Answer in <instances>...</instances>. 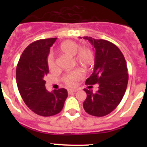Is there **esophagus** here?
Wrapping results in <instances>:
<instances>
[{
	"mask_svg": "<svg viewBox=\"0 0 147 147\" xmlns=\"http://www.w3.org/2000/svg\"><path fill=\"white\" fill-rule=\"evenodd\" d=\"M77 91V90H68V94H71V93H76Z\"/></svg>",
	"mask_w": 147,
	"mask_h": 147,
	"instance_id": "esophagus-1",
	"label": "esophagus"
}]
</instances>
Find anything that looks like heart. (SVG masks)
I'll list each match as a JSON object with an SVG mask.
<instances>
[{
	"mask_svg": "<svg viewBox=\"0 0 147 147\" xmlns=\"http://www.w3.org/2000/svg\"><path fill=\"white\" fill-rule=\"evenodd\" d=\"M59 52L74 57L75 61L84 67H88L93 62V53L88 48H80L79 44L74 41H65L62 42L59 48ZM48 66L49 69L53 70L56 67V62L53 56H49L48 59ZM83 74L80 70H75L66 74L63 78L65 83L67 86H74L76 82L82 79Z\"/></svg>",
	"mask_w": 147,
	"mask_h": 147,
	"instance_id": "1",
	"label": "heart"
}]
</instances>
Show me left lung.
<instances>
[{"label":"left lung","instance_id":"obj_1","mask_svg":"<svg viewBox=\"0 0 147 147\" xmlns=\"http://www.w3.org/2000/svg\"><path fill=\"white\" fill-rule=\"evenodd\" d=\"M83 39L88 40L95 50L93 72L85 83L98 85L96 93L84 89L87 98L83 107L90 115L102 117L115 110L124 96L128 83L127 64L120 49L112 42L91 37Z\"/></svg>","mask_w":147,"mask_h":147}]
</instances>
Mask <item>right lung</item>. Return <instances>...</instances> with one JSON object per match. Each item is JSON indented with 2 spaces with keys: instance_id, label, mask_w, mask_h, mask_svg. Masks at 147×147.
I'll list each match as a JSON object with an SVG mask.
<instances>
[{
  "instance_id": "obj_1",
  "label": "right lung",
  "mask_w": 147,
  "mask_h": 147,
  "mask_svg": "<svg viewBox=\"0 0 147 147\" xmlns=\"http://www.w3.org/2000/svg\"><path fill=\"white\" fill-rule=\"evenodd\" d=\"M57 38L39 40L30 44L20 57L16 70L18 90L27 107L41 116L59 113L67 97L65 88L48 91L44 77L49 74L47 58Z\"/></svg>"
}]
</instances>
